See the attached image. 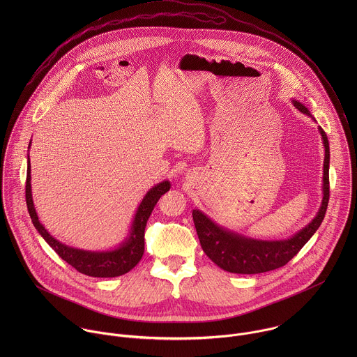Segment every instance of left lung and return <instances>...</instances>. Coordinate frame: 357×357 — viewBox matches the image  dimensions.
I'll return each mask as SVG.
<instances>
[{
  "mask_svg": "<svg viewBox=\"0 0 357 357\" xmlns=\"http://www.w3.org/2000/svg\"><path fill=\"white\" fill-rule=\"evenodd\" d=\"M297 109L309 115L316 121L309 109L303 102L293 100ZM319 133L324 147L323 162V199L314 218L300 229L297 234L282 241H261L234 232L224 227L217 225L210 217H207L199 208L192 210V218L197 228V234L207 255L221 269L231 273L253 275L278 269L286 265L294 255H297L312 235L320 227L330 198V183H328V167H330V146L326 132L319 126Z\"/></svg>",
  "mask_w": 357,
  "mask_h": 357,
  "instance_id": "1",
  "label": "left lung"
}]
</instances>
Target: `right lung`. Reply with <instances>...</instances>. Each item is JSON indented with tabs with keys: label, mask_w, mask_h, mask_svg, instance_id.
Segmentation results:
<instances>
[{
	"label": "right lung",
	"mask_w": 357,
	"mask_h": 357,
	"mask_svg": "<svg viewBox=\"0 0 357 357\" xmlns=\"http://www.w3.org/2000/svg\"><path fill=\"white\" fill-rule=\"evenodd\" d=\"M31 144V142H30ZM30 149V146H29ZM170 190V181H162L153 185L146 194L142 204H139L133 222L130 225L129 234L121 245L112 250L104 252H91L82 250L77 248L67 246L57 239H54L51 234L45 229V227L40 222L38 214L36 211L33 194H31V166L30 158L27 155V180H26V204L31 217V221L40 235L47 241L52 249L61 257L66 262H68L78 272L93 276V278H115L128 273L133 269L142 257L144 255V231L147 221L153 213V207L159 198Z\"/></svg>",
	"instance_id": "obj_1"
}]
</instances>
